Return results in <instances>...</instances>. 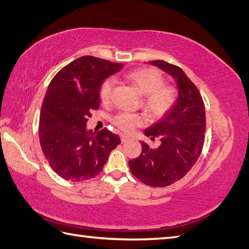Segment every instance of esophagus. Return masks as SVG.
Returning a JSON list of instances; mask_svg holds the SVG:
<instances>
[{
    "mask_svg": "<svg viewBox=\"0 0 249 249\" xmlns=\"http://www.w3.org/2000/svg\"><path fill=\"white\" fill-rule=\"evenodd\" d=\"M130 138H129V137L128 136H126V135H121V141L122 142H126V141H128Z\"/></svg>",
    "mask_w": 249,
    "mask_h": 249,
    "instance_id": "1",
    "label": "esophagus"
}]
</instances>
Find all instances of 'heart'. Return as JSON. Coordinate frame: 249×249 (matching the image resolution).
<instances>
[{
	"label": "heart",
	"instance_id": "heart-1",
	"mask_svg": "<svg viewBox=\"0 0 249 249\" xmlns=\"http://www.w3.org/2000/svg\"><path fill=\"white\" fill-rule=\"evenodd\" d=\"M129 82L143 95V107L153 116H161L171 109L176 102L177 93L174 88L167 86L162 73L152 67H141L130 71L124 75ZM113 79H106L99 89V96L103 102H108L113 89ZM114 124L125 131L133 130L136 126L143 123V118L139 114L121 112L114 116Z\"/></svg>",
	"mask_w": 249,
	"mask_h": 249
}]
</instances>
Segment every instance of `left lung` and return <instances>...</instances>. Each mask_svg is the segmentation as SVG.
Instances as JSON below:
<instances>
[{"label":"left lung","mask_w":249,"mask_h":249,"mask_svg":"<svg viewBox=\"0 0 249 249\" xmlns=\"http://www.w3.org/2000/svg\"><path fill=\"white\" fill-rule=\"evenodd\" d=\"M149 63L174 79L178 97L171 109L144 130L151 140L160 138V146L151 149L141 142V154L128 165L141 182L163 187L186 176L198 160L204 142L205 109L197 87L181 68L161 60Z\"/></svg>","instance_id":"left-lung-1"}]
</instances>
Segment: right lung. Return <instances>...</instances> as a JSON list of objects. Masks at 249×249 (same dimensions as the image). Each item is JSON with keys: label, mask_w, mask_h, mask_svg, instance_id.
I'll list each match as a JSON object with an SVG mask.
<instances>
[{"label": "right lung", "mask_w": 249, "mask_h": 249, "mask_svg": "<svg viewBox=\"0 0 249 249\" xmlns=\"http://www.w3.org/2000/svg\"><path fill=\"white\" fill-rule=\"evenodd\" d=\"M123 64L86 55L72 61L52 79L41 105L39 141L57 176L71 182L97 177L111 151L121 143L108 129H88L91 111L99 107V89Z\"/></svg>", "instance_id": "1"}]
</instances>
